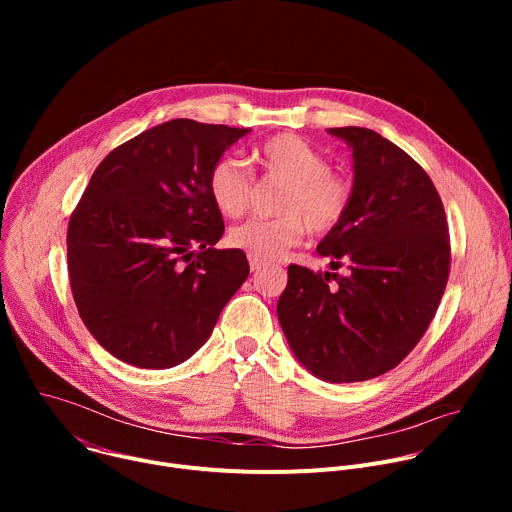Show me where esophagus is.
Here are the masks:
<instances>
[{
  "label": "esophagus",
  "mask_w": 512,
  "mask_h": 512,
  "mask_svg": "<svg viewBox=\"0 0 512 512\" xmlns=\"http://www.w3.org/2000/svg\"><path fill=\"white\" fill-rule=\"evenodd\" d=\"M249 267H251V271H259V269L263 267V263H261L257 257L249 255Z\"/></svg>",
  "instance_id": "1"
}]
</instances>
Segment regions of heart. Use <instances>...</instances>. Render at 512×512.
I'll use <instances>...</instances> for the list:
<instances>
[{"mask_svg": "<svg viewBox=\"0 0 512 512\" xmlns=\"http://www.w3.org/2000/svg\"><path fill=\"white\" fill-rule=\"evenodd\" d=\"M251 162L263 180L283 182L277 198L279 216L251 218L229 233L233 247L275 261L298 245L306 231L326 235L334 231L350 210L352 184L332 170L328 158L296 133H279L253 150ZM208 194L223 216L237 218L247 212L255 196V178L247 166L233 158H218L208 172Z\"/></svg>", "mask_w": 512, "mask_h": 512, "instance_id": "obj_1", "label": "heart"}]
</instances>
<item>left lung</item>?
Instances as JSON below:
<instances>
[{
  "mask_svg": "<svg viewBox=\"0 0 512 512\" xmlns=\"http://www.w3.org/2000/svg\"><path fill=\"white\" fill-rule=\"evenodd\" d=\"M328 133L352 148L354 182L346 218L318 253L344 275L289 265L277 318L312 375L358 383L395 369L429 328L450 275V235L442 198L411 156L367 127Z\"/></svg>",
  "mask_w": 512,
  "mask_h": 512,
  "instance_id": "obj_1",
  "label": "left lung"
}]
</instances>
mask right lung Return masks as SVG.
Wrapping results in <instances>:
<instances>
[{
  "label": "right lung",
  "instance_id": "add662e5",
  "mask_svg": "<svg viewBox=\"0 0 512 512\" xmlns=\"http://www.w3.org/2000/svg\"><path fill=\"white\" fill-rule=\"evenodd\" d=\"M247 133L172 119L97 166L68 223V279L85 326L115 358L176 367L247 279L241 249H214L225 223L208 194L212 164Z\"/></svg>",
  "mask_w": 512,
  "mask_h": 512
}]
</instances>
